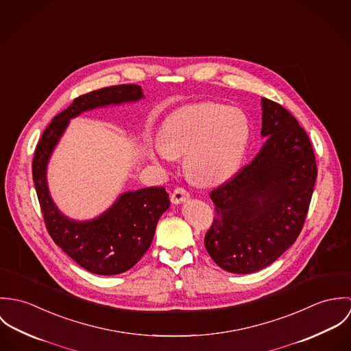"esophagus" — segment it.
<instances>
[{
    "label": "esophagus",
    "mask_w": 351,
    "mask_h": 351,
    "mask_svg": "<svg viewBox=\"0 0 351 351\" xmlns=\"http://www.w3.org/2000/svg\"><path fill=\"white\" fill-rule=\"evenodd\" d=\"M189 197H191V195H189V192L186 191V189H184V188H177V189H174V192L171 193V202L173 204H181V202H184V201L189 200Z\"/></svg>",
    "instance_id": "1"
}]
</instances>
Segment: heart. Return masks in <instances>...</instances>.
Wrapping results in <instances>:
<instances>
[{
    "label": "heart",
    "mask_w": 351,
    "mask_h": 351,
    "mask_svg": "<svg viewBox=\"0 0 351 351\" xmlns=\"http://www.w3.org/2000/svg\"><path fill=\"white\" fill-rule=\"evenodd\" d=\"M249 139L246 116L221 104H195L174 112L162 125L151 152L158 163L184 159L186 176L202 185L227 180L239 166Z\"/></svg>",
    "instance_id": "obj_1"
}]
</instances>
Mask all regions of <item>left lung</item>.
<instances>
[{"instance_id": "8db88e82", "label": "left lung", "mask_w": 351, "mask_h": 351, "mask_svg": "<svg viewBox=\"0 0 351 351\" xmlns=\"http://www.w3.org/2000/svg\"><path fill=\"white\" fill-rule=\"evenodd\" d=\"M267 138L250 165L210 192L215 219L204 243L226 271L249 274L273 263L300 235L317 167L309 138L284 106L262 99Z\"/></svg>"}]
</instances>
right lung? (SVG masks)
<instances>
[{"label":"right lung","instance_id":"obj_1","mask_svg":"<svg viewBox=\"0 0 351 351\" xmlns=\"http://www.w3.org/2000/svg\"><path fill=\"white\" fill-rule=\"evenodd\" d=\"M143 99L139 85H116L82 95L56 114L45 130L32 162V176L45 223L52 241L90 273L120 274L139 262L149 250L156 223L170 200L163 186L125 192L99 217L75 221L66 217L51 199L47 163L70 119L100 106Z\"/></svg>","mask_w":351,"mask_h":351}]
</instances>
